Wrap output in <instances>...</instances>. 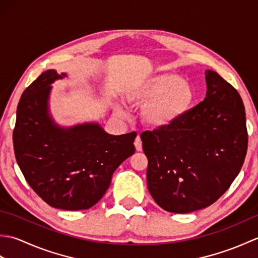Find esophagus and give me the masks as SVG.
<instances>
[{
    "instance_id": "esophagus-1",
    "label": "esophagus",
    "mask_w": 258,
    "mask_h": 258,
    "mask_svg": "<svg viewBox=\"0 0 258 258\" xmlns=\"http://www.w3.org/2000/svg\"><path fill=\"white\" fill-rule=\"evenodd\" d=\"M134 145H135L136 151H139V152L142 151V140H141L140 136H138V138H136V140L134 142Z\"/></svg>"
}]
</instances>
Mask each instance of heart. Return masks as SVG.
<instances>
[{"label": "heart", "mask_w": 258, "mask_h": 258, "mask_svg": "<svg viewBox=\"0 0 258 258\" xmlns=\"http://www.w3.org/2000/svg\"><path fill=\"white\" fill-rule=\"evenodd\" d=\"M126 101L144 108L145 123L164 128L182 118L193 105L195 93L187 82L174 73H163L136 82L125 93ZM123 115V109L116 107Z\"/></svg>", "instance_id": "b5f03b06"}]
</instances>
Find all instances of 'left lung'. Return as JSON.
<instances>
[{
  "mask_svg": "<svg viewBox=\"0 0 258 258\" xmlns=\"http://www.w3.org/2000/svg\"><path fill=\"white\" fill-rule=\"evenodd\" d=\"M205 100L173 125L141 134L147 187L163 210L185 214L215 203L242 168L248 145L245 107L234 87L205 71Z\"/></svg>",
  "mask_w": 258,
  "mask_h": 258,
  "instance_id": "8db88e82",
  "label": "left lung"
}]
</instances>
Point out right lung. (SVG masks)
Masks as SVG:
<instances>
[{
	"label": "right lung",
	"mask_w": 258,
	"mask_h": 258,
	"mask_svg": "<svg viewBox=\"0 0 258 258\" xmlns=\"http://www.w3.org/2000/svg\"><path fill=\"white\" fill-rule=\"evenodd\" d=\"M67 74L48 70L22 94L13 131L16 162L33 190L52 207L87 210L100 201L112 175L134 154L136 133L109 135L100 125L63 128L48 114L51 84Z\"/></svg>",
	"instance_id": "right-lung-1"
}]
</instances>
